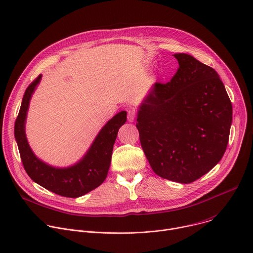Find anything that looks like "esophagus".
<instances>
[{
	"label": "esophagus",
	"mask_w": 253,
	"mask_h": 253,
	"mask_svg": "<svg viewBox=\"0 0 253 253\" xmlns=\"http://www.w3.org/2000/svg\"><path fill=\"white\" fill-rule=\"evenodd\" d=\"M134 119H135V112L133 110H128L127 111V121L129 123H132V122H134Z\"/></svg>",
	"instance_id": "1"
}]
</instances>
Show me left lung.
I'll return each instance as SVG.
<instances>
[{
	"instance_id": "8db88e82",
	"label": "left lung",
	"mask_w": 253,
	"mask_h": 253,
	"mask_svg": "<svg viewBox=\"0 0 253 253\" xmlns=\"http://www.w3.org/2000/svg\"><path fill=\"white\" fill-rule=\"evenodd\" d=\"M170 82L155 83L138 111L137 128L153 171L190 183L215 167L226 151L232 103L218 73L186 53Z\"/></svg>"
}]
</instances>
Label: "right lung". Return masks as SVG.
Instances as JSON below:
<instances>
[{"label": "right lung", "mask_w": 253, "mask_h": 253, "mask_svg": "<svg viewBox=\"0 0 253 253\" xmlns=\"http://www.w3.org/2000/svg\"><path fill=\"white\" fill-rule=\"evenodd\" d=\"M42 75L27 87L15 122L14 133L23 167L29 177L42 187L66 198H79L98 187L106 178L113 145L120 127L126 122V112L121 111L107 122L97 134L85 156L67 168H55L38 159L26 139L25 122L31 96Z\"/></svg>", "instance_id": "right-lung-1"}]
</instances>
